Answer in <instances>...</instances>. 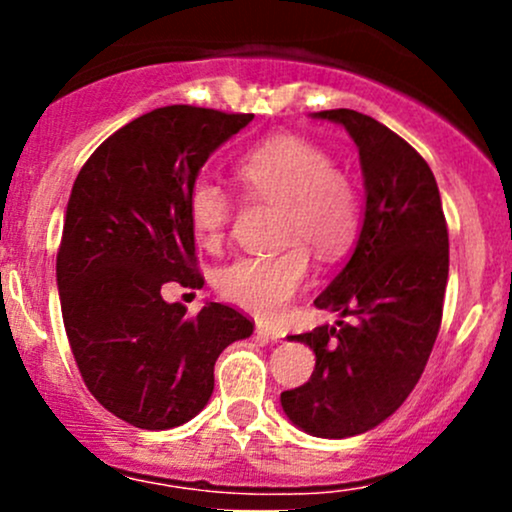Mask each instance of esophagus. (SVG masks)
Here are the masks:
<instances>
[{
	"label": "esophagus",
	"mask_w": 512,
	"mask_h": 512,
	"mask_svg": "<svg viewBox=\"0 0 512 512\" xmlns=\"http://www.w3.org/2000/svg\"><path fill=\"white\" fill-rule=\"evenodd\" d=\"M257 337L264 339V342H281L284 339V332L279 330V327H272V325H257Z\"/></svg>",
	"instance_id": "esophagus-1"
}]
</instances>
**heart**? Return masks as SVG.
I'll return each instance as SVG.
<instances>
[{"mask_svg":"<svg viewBox=\"0 0 512 512\" xmlns=\"http://www.w3.org/2000/svg\"><path fill=\"white\" fill-rule=\"evenodd\" d=\"M245 195L274 204L284 250L240 257L221 269L216 286L245 313L276 320L303 289L310 272L308 248L334 260L358 233L361 204L349 175L332 156L298 137H272L240 158L236 168ZM233 216V197L211 180H199L187 199V219L204 248H216Z\"/></svg>","mask_w":512,"mask_h":512,"instance_id":"obj_1","label":"heart"}]
</instances>
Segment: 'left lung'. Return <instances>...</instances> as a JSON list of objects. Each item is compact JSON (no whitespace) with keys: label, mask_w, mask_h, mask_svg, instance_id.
Segmentation results:
<instances>
[{"label":"left lung","mask_w":512,"mask_h":512,"mask_svg":"<svg viewBox=\"0 0 512 512\" xmlns=\"http://www.w3.org/2000/svg\"><path fill=\"white\" fill-rule=\"evenodd\" d=\"M358 146L366 211L356 248L315 308L337 325L293 334L315 354L310 380L281 392L293 426L349 438L383 424L419 383L448 286V226L428 163L392 129L356 110H322Z\"/></svg>","instance_id":"left-lung-1"}]
</instances>
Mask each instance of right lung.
Segmentation results:
<instances>
[{
	"instance_id": "add662e5",
	"label": "right lung",
	"mask_w": 512,
	"mask_h": 512,
	"mask_svg": "<svg viewBox=\"0 0 512 512\" xmlns=\"http://www.w3.org/2000/svg\"><path fill=\"white\" fill-rule=\"evenodd\" d=\"M252 117L156 108L105 139L74 180L57 252L64 330L88 392L137 428L197 416L216 358L255 327L228 305L190 317L161 296L168 281L202 289L187 199L207 158Z\"/></svg>"
}]
</instances>
